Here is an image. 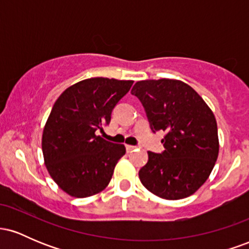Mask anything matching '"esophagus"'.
<instances>
[{"mask_svg": "<svg viewBox=\"0 0 249 249\" xmlns=\"http://www.w3.org/2000/svg\"><path fill=\"white\" fill-rule=\"evenodd\" d=\"M126 151L127 152H132V151L134 150V148H136V146H133V145H126Z\"/></svg>", "mask_w": 249, "mask_h": 249, "instance_id": "1", "label": "esophagus"}]
</instances>
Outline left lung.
<instances>
[{"label":"left lung","mask_w":249,"mask_h":249,"mask_svg":"<svg viewBox=\"0 0 249 249\" xmlns=\"http://www.w3.org/2000/svg\"><path fill=\"white\" fill-rule=\"evenodd\" d=\"M131 93L142 102L153 132H166L161 153L148 151L142 184L162 199L192 196L206 181L219 153L212 110L190 85L176 79L137 82Z\"/></svg>","instance_id":"8db88e82"}]
</instances>
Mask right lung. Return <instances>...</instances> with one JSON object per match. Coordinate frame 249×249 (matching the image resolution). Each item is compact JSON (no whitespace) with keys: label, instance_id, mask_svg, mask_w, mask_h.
<instances>
[{"label":"right lung","instance_id":"1","mask_svg":"<svg viewBox=\"0 0 249 249\" xmlns=\"http://www.w3.org/2000/svg\"><path fill=\"white\" fill-rule=\"evenodd\" d=\"M133 81L95 77L68 88L43 130L42 151L51 178L64 192L87 198L104 190L126 150L97 136Z\"/></svg>","mask_w":249,"mask_h":249}]
</instances>
